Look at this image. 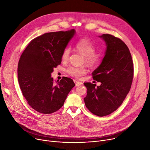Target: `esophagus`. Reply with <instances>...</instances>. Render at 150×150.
Listing matches in <instances>:
<instances>
[{
  "label": "esophagus",
  "instance_id": "esophagus-1",
  "mask_svg": "<svg viewBox=\"0 0 150 150\" xmlns=\"http://www.w3.org/2000/svg\"><path fill=\"white\" fill-rule=\"evenodd\" d=\"M74 83L75 84V85L77 86H80L81 84H83V83L80 82V81H76V80H74Z\"/></svg>",
  "mask_w": 150,
  "mask_h": 150
}]
</instances>
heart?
<instances>
[{
	"mask_svg": "<svg viewBox=\"0 0 150 150\" xmlns=\"http://www.w3.org/2000/svg\"><path fill=\"white\" fill-rule=\"evenodd\" d=\"M76 50L84 57L83 62L89 67H93L96 66L100 61V55L95 52L96 49L94 45L89 39L86 38L81 39L75 45ZM70 50L69 47L64 49L61 54L62 61L69 60ZM68 73L75 78H80L86 73V69L84 67H69L67 70Z\"/></svg>",
	"mask_w": 150,
	"mask_h": 150,
	"instance_id": "obj_1",
	"label": "heart"
}]
</instances>
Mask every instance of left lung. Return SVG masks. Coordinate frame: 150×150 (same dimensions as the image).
I'll return each instance as SVG.
<instances>
[{
    "instance_id": "obj_1",
    "label": "left lung",
    "mask_w": 150,
    "mask_h": 150,
    "mask_svg": "<svg viewBox=\"0 0 150 150\" xmlns=\"http://www.w3.org/2000/svg\"><path fill=\"white\" fill-rule=\"evenodd\" d=\"M99 37L105 42L106 49L92 75L101 85L96 87V84L84 83L87 88L84 101L92 113L103 117L117 110L127 97L133 79L134 67L128 47L120 39L109 34Z\"/></svg>"
}]
</instances>
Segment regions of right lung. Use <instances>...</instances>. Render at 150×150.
Returning a JSON list of instances; mask_svg holds the SVG:
<instances>
[{
    "label": "right lung",
    "mask_w": 150,
    "mask_h": 150,
    "mask_svg": "<svg viewBox=\"0 0 150 150\" xmlns=\"http://www.w3.org/2000/svg\"><path fill=\"white\" fill-rule=\"evenodd\" d=\"M75 33L72 29L45 33L33 39L21 54L18 67L20 88L28 105L39 112L57 111L75 86L70 78L62 77L54 83L51 77Z\"/></svg>",
    "instance_id": "1"
}]
</instances>
